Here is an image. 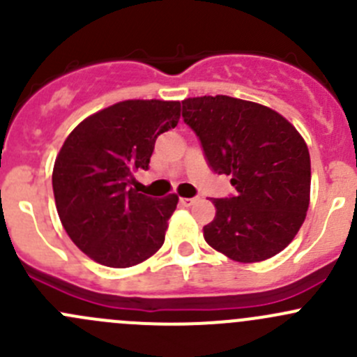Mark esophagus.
<instances>
[{
  "mask_svg": "<svg viewBox=\"0 0 357 357\" xmlns=\"http://www.w3.org/2000/svg\"><path fill=\"white\" fill-rule=\"evenodd\" d=\"M180 203L183 206H192V204L197 203V197H180Z\"/></svg>",
  "mask_w": 357,
  "mask_h": 357,
  "instance_id": "obj_1",
  "label": "esophagus"
}]
</instances>
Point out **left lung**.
Here are the masks:
<instances>
[{
    "mask_svg": "<svg viewBox=\"0 0 357 357\" xmlns=\"http://www.w3.org/2000/svg\"><path fill=\"white\" fill-rule=\"evenodd\" d=\"M182 118L218 175H231L234 196L213 199L203 227L211 248L236 262L271 259L287 248L305 220L310 156L288 119L266 105L204 95L182 102Z\"/></svg>",
    "mask_w": 357,
    "mask_h": 357,
    "instance_id": "1",
    "label": "left lung"
}]
</instances>
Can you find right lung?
Listing matches in <instances>:
<instances>
[{"label": "right lung", "mask_w": 357, "mask_h": 357, "mask_svg": "<svg viewBox=\"0 0 357 357\" xmlns=\"http://www.w3.org/2000/svg\"><path fill=\"white\" fill-rule=\"evenodd\" d=\"M180 102L125 100L83 119L55 160L52 185L63 229L107 267L144 262L165 243L175 194L158 199L132 189L147 170L158 135L175 128Z\"/></svg>", "instance_id": "obj_1"}]
</instances>
